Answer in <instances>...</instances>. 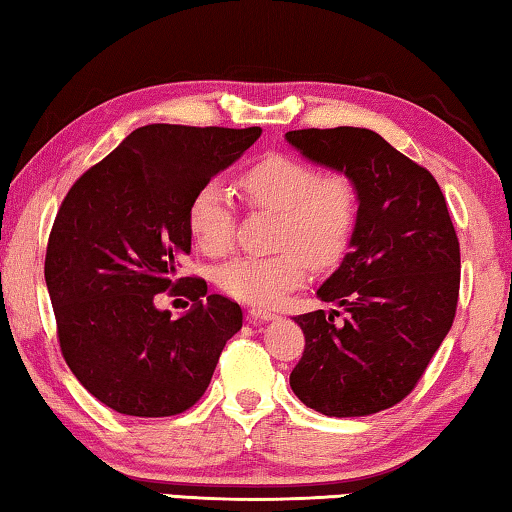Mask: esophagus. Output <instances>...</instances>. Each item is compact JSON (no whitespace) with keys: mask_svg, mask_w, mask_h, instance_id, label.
Instances as JSON below:
<instances>
[{"mask_svg":"<svg viewBox=\"0 0 512 512\" xmlns=\"http://www.w3.org/2000/svg\"><path fill=\"white\" fill-rule=\"evenodd\" d=\"M278 315L276 312H271V310H262V308H250L248 310V319L250 322H271V319H276Z\"/></svg>","mask_w":512,"mask_h":512,"instance_id":"1","label":"esophagus"}]
</instances>
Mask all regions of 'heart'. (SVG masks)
Here are the masks:
<instances>
[{
  "label": "heart",
  "instance_id": "heart-1",
  "mask_svg": "<svg viewBox=\"0 0 512 512\" xmlns=\"http://www.w3.org/2000/svg\"><path fill=\"white\" fill-rule=\"evenodd\" d=\"M239 188L259 209L276 211L273 255H241L220 266L216 282L232 299L276 305L310 276V264L329 266L347 253L358 218L361 195L345 172H319L308 160L271 154L239 174ZM236 209L230 190L207 181L188 204V230L197 248L211 257L225 255L234 243Z\"/></svg>",
  "mask_w": 512,
  "mask_h": 512
}]
</instances>
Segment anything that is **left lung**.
Segmentation results:
<instances>
[{
  "label": "left lung",
  "mask_w": 512,
  "mask_h": 512,
  "mask_svg": "<svg viewBox=\"0 0 512 512\" xmlns=\"http://www.w3.org/2000/svg\"><path fill=\"white\" fill-rule=\"evenodd\" d=\"M285 137L305 158L349 174L361 195L352 250L317 289L338 310L294 317L305 347L289 386L324 416L377 414L414 391L453 326L460 241L451 213L437 179L375 131L303 128Z\"/></svg>",
  "instance_id": "left-lung-1"
}]
</instances>
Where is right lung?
<instances>
[{
    "label": "right lung",
    "instance_id": "obj_1",
    "mask_svg": "<svg viewBox=\"0 0 512 512\" xmlns=\"http://www.w3.org/2000/svg\"><path fill=\"white\" fill-rule=\"evenodd\" d=\"M262 128L149 124L82 174L57 211L45 282L61 356L82 386L126 416L163 418L207 391L239 303L207 296L202 278H177L190 253L188 204L232 165ZM186 295L179 320L155 294Z\"/></svg>",
    "mask_w": 512,
    "mask_h": 512
}]
</instances>
